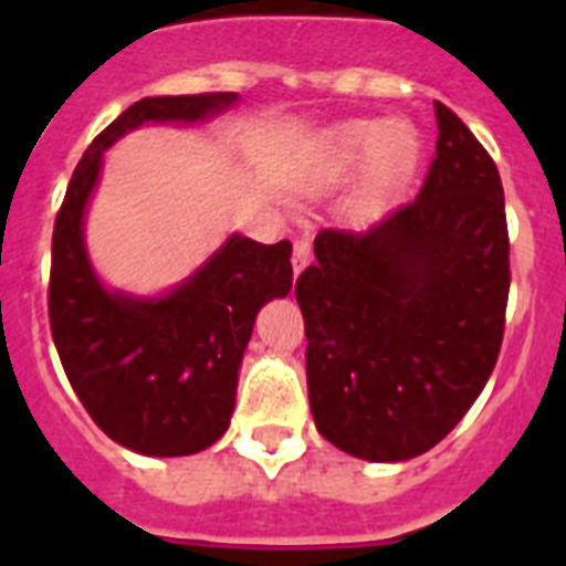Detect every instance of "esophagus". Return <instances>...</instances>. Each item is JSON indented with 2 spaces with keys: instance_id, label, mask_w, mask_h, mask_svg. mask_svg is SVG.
Returning <instances> with one entry per match:
<instances>
[{
  "instance_id": "esophagus-1",
  "label": "esophagus",
  "mask_w": 566,
  "mask_h": 566,
  "mask_svg": "<svg viewBox=\"0 0 566 566\" xmlns=\"http://www.w3.org/2000/svg\"><path fill=\"white\" fill-rule=\"evenodd\" d=\"M308 263H312V243H308V240H297V243H294V254H292L294 274L303 272Z\"/></svg>"
}]
</instances>
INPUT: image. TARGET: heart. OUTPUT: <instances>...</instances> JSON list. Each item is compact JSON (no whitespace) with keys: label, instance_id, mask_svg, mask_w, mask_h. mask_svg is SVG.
<instances>
[{"label":"heart","instance_id":"1","mask_svg":"<svg viewBox=\"0 0 566 566\" xmlns=\"http://www.w3.org/2000/svg\"><path fill=\"white\" fill-rule=\"evenodd\" d=\"M422 142L405 122L354 118L326 135L319 155V175L328 184L352 181L368 169L377 198H394L411 184L419 167Z\"/></svg>","mask_w":566,"mask_h":566}]
</instances>
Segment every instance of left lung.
<instances>
[{
    "label": "left lung",
    "mask_w": 566,
    "mask_h": 566,
    "mask_svg": "<svg viewBox=\"0 0 566 566\" xmlns=\"http://www.w3.org/2000/svg\"><path fill=\"white\" fill-rule=\"evenodd\" d=\"M411 203L323 232L297 277L317 431L365 462H408L476 402L502 348L510 243L499 169L444 104Z\"/></svg>",
    "instance_id": "8db88e82"
}]
</instances>
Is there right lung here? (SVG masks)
I'll return each mask as SVG.
<instances>
[{
    "mask_svg": "<svg viewBox=\"0 0 566 566\" xmlns=\"http://www.w3.org/2000/svg\"><path fill=\"white\" fill-rule=\"evenodd\" d=\"M238 93L153 96L124 109L90 144L53 227L50 328L64 374L93 422L142 457H189L227 433L254 317L292 292V243L232 232L172 289L107 286L84 240L104 153L147 124H207Z\"/></svg>",
    "mask_w": 566,
    "mask_h": 566,
    "instance_id": "obj_1",
    "label": "right lung"
}]
</instances>
